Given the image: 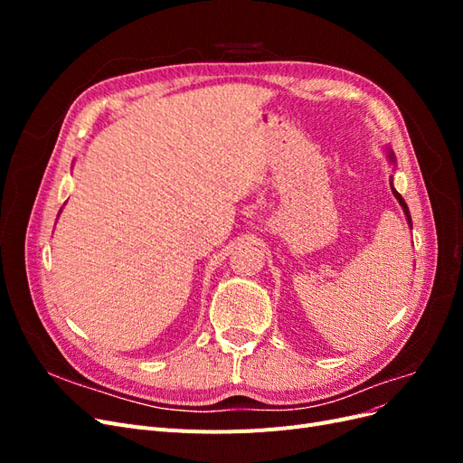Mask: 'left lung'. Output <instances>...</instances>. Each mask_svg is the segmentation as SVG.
I'll list each match as a JSON object with an SVG mask.
<instances>
[{
  "label": "left lung",
  "mask_w": 463,
  "mask_h": 463,
  "mask_svg": "<svg viewBox=\"0 0 463 463\" xmlns=\"http://www.w3.org/2000/svg\"><path fill=\"white\" fill-rule=\"evenodd\" d=\"M390 158H392V160H394V154H392V152H390ZM392 193H394V197H396V199H398V203L402 204V208H403V213H405V216H408V222H410V226H411V216H410V208H408V204H405V201L402 199V194H400V193H398V191H396L394 187H392Z\"/></svg>",
  "instance_id": "8db88e82"
}]
</instances>
